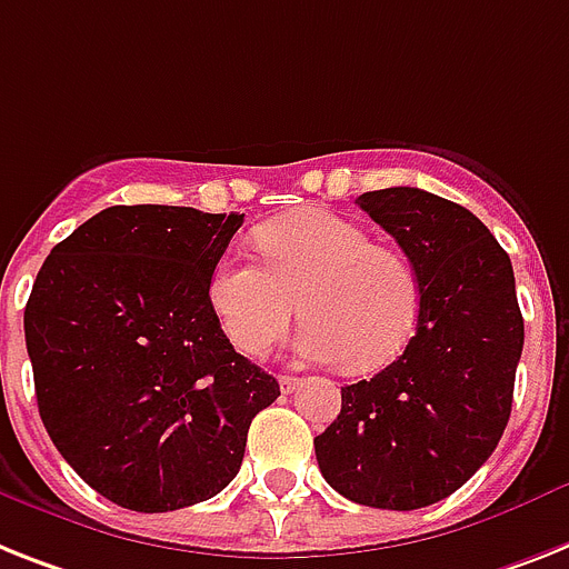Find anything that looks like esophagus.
Returning a JSON list of instances; mask_svg holds the SVG:
<instances>
[{"label": "esophagus", "mask_w": 569, "mask_h": 569, "mask_svg": "<svg viewBox=\"0 0 569 569\" xmlns=\"http://www.w3.org/2000/svg\"><path fill=\"white\" fill-rule=\"evenodd\" d=\"M279 387H281V392H296V389L302 387V378H293V375H281Z\"/></svg>", "instance_id": "34e87169"}]
</instances>
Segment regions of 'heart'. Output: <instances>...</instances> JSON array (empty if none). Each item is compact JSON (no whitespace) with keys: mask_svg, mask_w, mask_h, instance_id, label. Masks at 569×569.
Returning a JSON list of instances; mask_svg holds the SVG:
<instances>
[{"mask_svg":"<svg viewBox=\"0 0 569 569\" xmlns=\"http://www.w3.org/2000/svg\"><path fill=\"white\" fill-rule=\"evenodd\" d=\"M258 264L227 252L209 276V302L229 342L264 358L299 313L296 351L319 363L375 372L407 349L421 308L412 264L369 232L322 209H302L256 232Z\"/></svg>","mask_w":569,"mask_h":569,"instance_id":"1","label":"heart"}]
</instances>
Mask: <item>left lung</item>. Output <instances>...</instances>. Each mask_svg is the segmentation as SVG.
<instances>
[{
    "mask_svg": "<svg viewBox=\"0 0 569 569\" xmlns=\"http://www.w3.org/2000/svg\"><path fill=\"white\" fill-rule=\"evenodd\" d=\"M358 206L410 258L416 335L375 378L342 387L340 416L313 439L319 471L372 509H425L495 453L509 425L523 317L506 250L477 214L430 191H366Z\"/></svg>",
    "mask_w": 569,
    "mask_h": 569,
    "instance_id": "1",
    "label": "left lung"
}]
</instances>
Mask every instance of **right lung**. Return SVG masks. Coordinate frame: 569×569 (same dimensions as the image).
<instances>
[{
    "label": "right lung",
    "instance_id": "obj_1",
    "mask_svg": "<svg viewBox=\"0 0 569 569\" xmlns=\"http://www.w3.org/2000/svg\"><path fill=\"white\" fill-rule=\"evenodd\" d=\"M243 214L110 206L42 261L26 305L40 419L60 457L133 511L203 503L279 398L232 349L209 276Z\"/></svg>",
    "mask_w": 569,
    "mask_h": 569
}]
</instances>
